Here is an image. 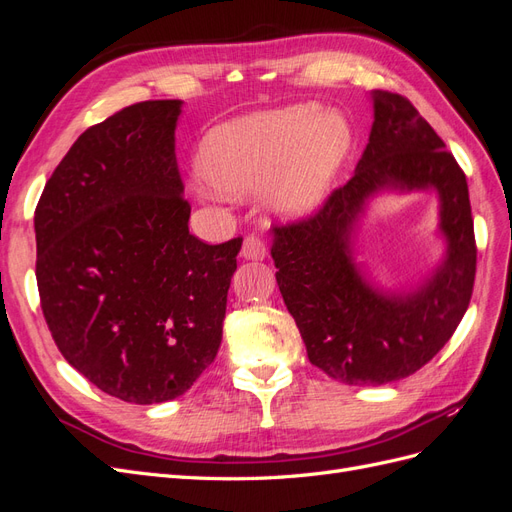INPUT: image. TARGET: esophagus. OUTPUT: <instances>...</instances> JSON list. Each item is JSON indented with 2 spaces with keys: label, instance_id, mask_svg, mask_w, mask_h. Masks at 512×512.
I'll return each instance as SVG.
<instances>
[{
  "label": "esophagus",
  "instance_id": "obj_1",
  "mask_svg": "<svg viewBox=\"0 0 512 512\" xmlns=\"http://www.w3.org/2000/svg\"><path fill=\"white\" fill-rule=\"evenodd\" d=\"M267 256V245L256 235H247L241 245V258L245 260H262Z\"/></svg>",
  "mask_w": 512,
  "mask_h": 512
}]
</instances>
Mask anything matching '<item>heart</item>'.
I'll return each mask as SVG.
<instances>
[{
	"label": "heart",
	"mask_w": 512,
	"mask_h": 512,
	"mask_svg": "<svg viewBox=\"0 0 512 512\" xmlns=\"http://www.w3.org/2000/svg\"><path fill=\"white\" fill-rule=\"evenodd\" d=\"M348 147L344 123L297 104L213 128L200 145L198 173L215 194H265L277 218L301 220L324 203Z\"/></svg>",
	"instance_id": "heart-1"
}]
</instances>
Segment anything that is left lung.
Wrapping results in <instances>:
<instances>
[{
  "mask_svg": "<svg viewBox=\"0 0 512 512\" xmlns=\"http://www.w3.org/2000/svg\"><path fill=\"white\" fill-rule=\"evenodd\" d=\"M371 100L374 123L354 177L312 218L275 226L271 245L309 363L354 386L395 382L429 363L466 314L476 275L468 181L453 153L404 96L371 91ZM427 189L441 200L445 258L416 289H378L353 260L368 198Z\"/></svg>",
  "mask_w": 512,
  "mask_h": 512,
  "instance_id": "1",
  "label": "left lung"
}]
</instances>
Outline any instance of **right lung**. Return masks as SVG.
<instances>
[{"label":"right lung","instance_id":"obj_1","mask_svg":"<svg viewBox=\"0 0 512 512\" xmlns=\"http://www.w3.org/2000/svg\"><path fill=\"white\" fill-rule=\"evenodd\" d=\"M181 106L138 102L85 130L34 215L40 305L55 344L128 404L175 399L213 363L243 243L190 235L175 158Z\"/></svg>","mask_w":512,"mask_h":512}]
</instances>
